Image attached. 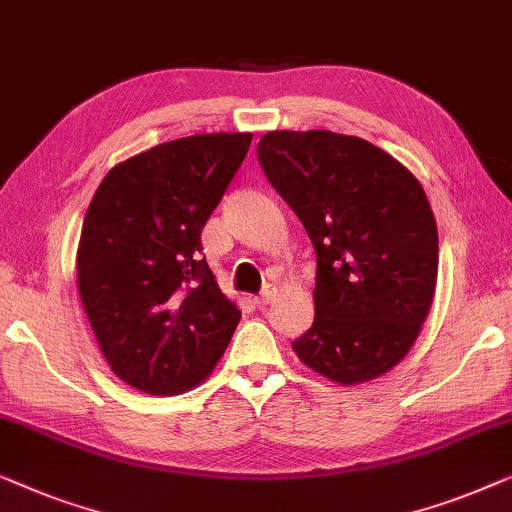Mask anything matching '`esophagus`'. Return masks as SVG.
Returning a JSON list of instances; mask_svg holds the SVG:
<instances>
[{"instance_id": "esophagus-1", "label": "esophagus", "mask_w": 512, "mask_h": 512, "mask_svg": "<svg viewBox=\"0 0 512 512\" xmlns=\"http://www.w3.org/2000/svg\"><path fill=\"white\" fill-rule=\"evenodd\" d=\"M271 297H273V287L271 285H264L262 292H259L257 297H255V304L257 306H266L271 301Z\"/></svg>"}]
</instances>
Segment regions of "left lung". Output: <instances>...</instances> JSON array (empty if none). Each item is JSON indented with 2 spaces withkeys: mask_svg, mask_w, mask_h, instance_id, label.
<instances>
[{
  "mask_svg": "<svg viewBox=\"0 0 512 512\" xmlns=\"http://www.w3.org/2000/svg\"><path fill=\"white\" fill-rule=\"evenodd\" d=\"M257 157L318 257L315 320L294 352L341 385L383 376L415 343L436 290L422 185L373 143L325 129L264 134Z\"/></svg>",
  "mask_w": 512,
  "mask_h": 512,
  "instance_id": "left-lung-1",
  "label": "left lung"
}]
</instances>
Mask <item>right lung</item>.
<instances>
[{"mask_svg":"<svg viewBox=\"0 0 512 512\" xmlns=\"http://www.w3.org/2000/svg\"><path fill=\"white\" fill-rule=\"evenodd\" d=\"M253 134L185 136L115 164L85 213L78 292L111 371L146 394H181L222 357L241 311L220 292L201 229Z\"/></svg>","mask_w":512,"mask_h":512,"instance_id":"1","label":"right lung"}]
</instances>
